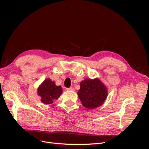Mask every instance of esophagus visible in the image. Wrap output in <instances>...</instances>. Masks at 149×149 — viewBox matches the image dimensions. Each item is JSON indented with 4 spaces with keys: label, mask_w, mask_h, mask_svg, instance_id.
<instances>
[{
    "label": "esophagus",
    "mask_w": 149,
    "mask_h": 149,
    "mask_svg": "<svg viewBox=\"0 0 149 149\" xmlns=\"http://www.w3.org/2000/svg\"><path fill=\"white\" fill-rule=\"evenodd\" d=\"M67 91H74V89L73 88H66Z\"/></svg>",
    "instance_id": "34e87169"
}]
</instances>
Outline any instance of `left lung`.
Listing matches in <instances>:
<instances>
[{"mask_svg": "<svg viewBox=\"0 0 149 149\" xmlns=\"http://www.w3.org/2000/svg\"><path fill=\"white\" fill-rule=\"evenodd\" d=\"M78 95L83 106L88 109L101 106L108 95L107 88L98 78H86L80 82Z\"/></svg>", "mask_w": 149, "mask_h": 149, "instance_id": "1", "label": "left lung"}]
</instances>
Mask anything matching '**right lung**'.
Segmentation results:
<instances>
[{"label":"right lung","mask_w":149,"mask_h":149,"mask_svg":"<svg viewBox=\"0 0 149 149\" xmlns=\"http://www.w3.org/2000/svg\"><path fill=\"white\" fill-rule=\"evenodd\" d=\"M62 93L61 86H58L49 78L45 79L37 89L38 95L41 97V101L45 104H52L54 101L58 100Z\"/></svg>","instance_id":"1"}]
</instances>
